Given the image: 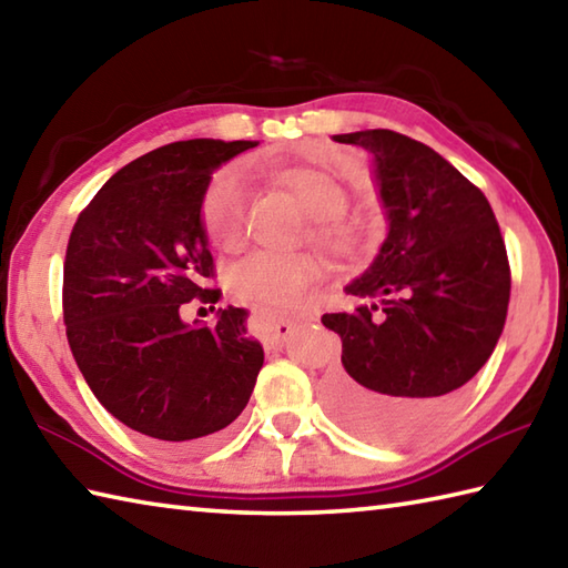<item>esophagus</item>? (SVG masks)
Here are the masks:
<instances>
[{
    "mask_svg": "<svg viewBox=\"0 0 568 568\" xmlns=\"http://www.w3.org/2000/svg\"><path fill=\"white\" fill-rule=\"evenodd\" d=\"M291 332H293V322H285V320L273 322V325L263 327L261 339H263V344H265V349L281 347V344L287 339V335H291Z\"/></svg>",
    "mask_w": 568,
    "mask_h": 568,
    "instance_id": "esophagus-1",
    "label": "esophagus"
}]
</instances>
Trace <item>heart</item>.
Masks as SVG:
<instances>
[{
    "instance_id": "1",
    "label": "heart",
    "mask_w": 568,
    "mask_h": 568,
    "mask_svg": "<svg viewBox=\"0 0 568 568\" xmlns=\"http://www.w3.org/2000/svg\"><path fill=\"white\" fill-rule=\"evenodd\" d=\"M268 174L295 194L310 216H315L313 236L327 251L352 253L359 246V221L342 214L347 192L335 174L320 166H268ZM246 180L236 166H226L211 180L202 202V219L214 246H239L246 229ZM317 273L320 263L313 255L251 253L233 265L226 283L239 303L248 305L261 320H271L295 310Z\"/></svg>"
}]
</instances>
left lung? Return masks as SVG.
Here are the masks:
<instances>
[{
	"label": "left lung",
	"instance_id": "8db88e82",
	"mask_svg": "<svg viewBox=\"0 0 568 568\" xmlns=\"http://www.w3.org/2000/svg\"><path fill=\"white\" fill-rule=\"evenodd\" d=\"M335 140L372 154L388 231L344 287L382 307L322 315L342 337L327 408L366 440L410 443L448 418L503 335L513 285L505 241L485 194L428 144L394 130Z\"/></svg>",
	"mask_w": 568,
	"mask_h": 568
}]
</instances>
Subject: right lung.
Instances as JSON below:
<instances>
[{"mask_svg": "<svg viewBox=\"0 0 568 568\" xmlns=\"http://www.w3.org/2000/svg\"><path fill=\"white\" fill-rule=\"evenodd\" d=\"M253 140H184L118 170L83 209L63 263V320L78 369L120 424L170 450L214 440L246 408L263 347L246 310L219 307L216 325L182 320L214 258L202 202L221 164Z\"/></svg>", "mask_w": 568, "mask_h": 568, "instance_id": "add662e5", "label": "right lung"}]
</instances>
